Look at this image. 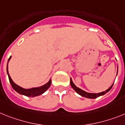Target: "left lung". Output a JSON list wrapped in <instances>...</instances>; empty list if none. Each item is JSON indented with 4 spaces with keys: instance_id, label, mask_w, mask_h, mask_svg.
Wrapping results in <instances>:
<instances>
[{
    "instance_id": "8db88e82",
    "label": "left lung",
    "mask_w": 125,
    "mask_h": 125,
    "mask_svg": "<svg viewBox=\"0 0 125 125\" xmlns=\"http://www.w3.org/2000/svg\"><path fill=\"white\" fill-rule=\"evenodd\" d=\"M71 86H72V88L74 89L75 92L78 93L79 95H81V96H84V97H86V98H97V97H98V96L105 95V93H107V92H109V91L111 88H112V87H113V84L111 86V87H110L109 88L107 89L106 91H105V92H101V93H87V92H84V91L82 90L81 89L79 88H77V87L76 86H75L74 83H73V82H72V79H71Z\"/></svg>"
}]
</instances>
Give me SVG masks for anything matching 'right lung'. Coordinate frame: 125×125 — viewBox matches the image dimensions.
Returning <instances> with one entry per match:
<instances>
[{"label":"right lung","instance_id":"1","mask_svg":"<svg viewBox=\"0 0 125 125\" xmlns=\"http://www.w3.org/2000/svg\"><path fill=\"white\" fill-rule=\"evenodd\" d=\"M11 56H10L8 60V62H7V63L9 62V60L11 59ZM7 74H8V77H9V82L11 83V86L12 87V88L15 90L16 92H17L18 93H20V94H21V95H25L27 96H30V97H34V96H38V95H41L43 93H44L47 90H48L49 88H50V85L51 84V80H50V81L48 83H47L46 84L42 86L41 87H39V88H32L30 89H24L21 87L19 86L18 85H17L16 84L14 83L13 81H12V79L11 78L10 75H9V72H8V64L7 65Z\"/></svg>","mask_w":125,"mask_h":125}]
</instances>
